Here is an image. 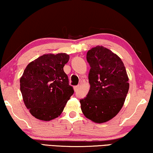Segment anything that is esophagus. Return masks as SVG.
<instances>
[{
    "label": "esophagus",
    "instance_id": "obj_1",
    "mask_svg": "<svg viewBox=\"0 0 153 153\" xmlns=\"http://www.w3.org/2000/svg\"><path fill=\"white\" fill-rule=\"evenodd\" d=\"M79 88V85H76V86H74V91H75V92L78 91Z\"/></svg>",
    "mask_w": 153,
    "mask_h": 153
}]
</instances>
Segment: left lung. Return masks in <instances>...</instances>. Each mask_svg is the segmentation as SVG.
Instances as JSON below:
<instances>
[{"instance_id": "1", "label": "left lung", "mask_w": 153, "mask_h": 153, "mask_svg": "<svg viewBox=\"0 0 153 153\" xmlns=\"http://www.w3.org/2000/svg\"><path fill=\"white\" fill-rule=\"evenodd\" d=\"M90 66V88L80 100L81 110L88 119L101 123L118 114L129 90L128 77L121 59L112 51L97 46L87 53Z\"/></svg>"}]
</instances>
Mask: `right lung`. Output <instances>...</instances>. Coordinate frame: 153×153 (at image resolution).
Masks as SVG:
<instances>
[{
	"mask_svg": "<svg viewBox=\"0 0 153 153\" xmlns=\"http://www.w3.org/2000/svg\"><path fill=\"white\" fill-rule=\"evenodd\" d=\"M69 59L65 53L44 54L24 70L20 90L24 103L35 118L47 121L60 116L74 93L63 71Z\"/></svg>",
	"mask_w": 153,
	"mask_h": 153,
	"instance_id": "add662e5",
	"label": "right lung"
}]
</instances>
